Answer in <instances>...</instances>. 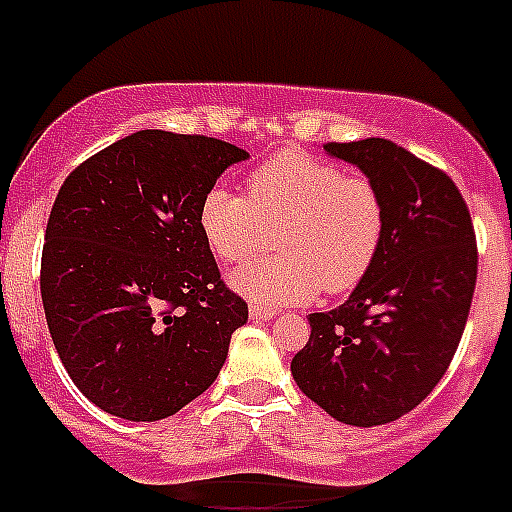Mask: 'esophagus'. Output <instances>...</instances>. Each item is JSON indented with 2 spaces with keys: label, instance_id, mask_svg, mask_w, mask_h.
<instances>
[{
  "label": "esophagus",
  "instance_id": "obj_1",
  "mask_svg": "<svg viewBox=\"0 0 512 512\" xmlns=\"http://www.w3.org/2000/svg\"><path fill=\"white\" fill-rule=\"evenodd\" d=\"M274 315H277V310H271V307L251 305V320H271Z\"/></svg>",
  "mask_w": 512,
  "mask_h": 512
}]
</instances>
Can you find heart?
Segmentation results:
<instances>
[{
    "instance_id": "obj_1",
    "label": "heart",
    "mask_w": 512,
    "mask_h": 512,
    "mask_svg": "<svg viewBox=\"0 0 512 512\" xmlns=\"http://www.w3.org/2000/svg\"><path fill=\"white\" fill-rule=\"evenodd\" d=\"M200 230L223 264H246L261 248L279 253L238 269L233 289L253 305L279 307L351 292L369 274L387 230V207L364 174L302 151H282L248 174L246 197L212 187Z\"/></svg>"
}]
</instances>
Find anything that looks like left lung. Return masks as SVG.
Masks as SVG:
<instances>
[{"label": "left lung", "mask_w": 512, "mask_h": 512, "mask_svg": "<svg viewBox=\"0 0 512 512\" xmlns=\"http://www.w3.org/2000/svg\"><path fill=\"white\" fill-rule=\"evenodd\" d=\"M323 148L377 184L387 230L351 297L307 318L292 377L330 418L369 428L418 408L449 369L477 284V238L451 176L392 140Z\"/></svg>", "instance_id": "left-lung-1"}]
</instances>
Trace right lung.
I'll return each instance as SVG.
<instances>
[{"label":"right lung","instance_id":"obj_1","mask_svg":"<svg viewBox=\"0 0 512 512\" xmlns=\"http://www.w3.org/2000/svg\"><path fill=\"white\" fill-rule=\"evenodd\" d=\"M246 158L225 140L138 130L58 189L40 297L61 364L104 413L169 418L223 369L248 305L220 279L200 202Z\"/></svg>","mask_w":512,"mask_h":512}]
</instances>
